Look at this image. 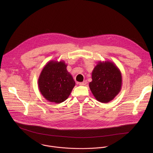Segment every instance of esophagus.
<instances>
[{
	"label": "esophagus",
	"mask_w": 153,
	"mask_h": 153,
	"mask_svg": "<svg viewBox=\"0 0 153 153\" xmlns=\"http://www.w3.org/2000/svg\"><path fill=\"white\" fill-rule=\"evenodd\" d=\"M86 83H87V82H86V80H85V81H83V82H80V83H79V85L83 86V85H85Z\"/></svg>",
	"instance_id": "esophagus-1"
}]
</instances>
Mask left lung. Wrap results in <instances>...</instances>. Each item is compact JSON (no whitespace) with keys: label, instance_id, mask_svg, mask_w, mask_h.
<instances>
[{"label":"left lung","instance_id":"left-lung-1","mask_svg":"<svg viewBox=\"0 0 153 153\" xmlns=\"http://www.w3.org/2000/svg\"><path fill=\"white\" fill-rule=\"evenodd\" d=\"M122 77L119 68L112 62L99 61L92 72L89 86L97 100L108 103L114 99L122 88Z\"/></svg>","mask_w":153,"mask_h":153}]
</instances>
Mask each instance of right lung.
<instances>
[{"label":"right lung","mask_w":153,"mask_h":153,"mask_svg":"<svg viewBox=\"0 0 153 153\" xmlns=\"http://www.w3.org/2000/svg\"><path fill=\"white\" fill-rule=\"evenodd\" d=\"M67 67L64 61L50 60L42 69L38 79V86L47 100L60 103L70 95L76 83Z\"/></svg>","instance_id":"1"}]
</instances>
